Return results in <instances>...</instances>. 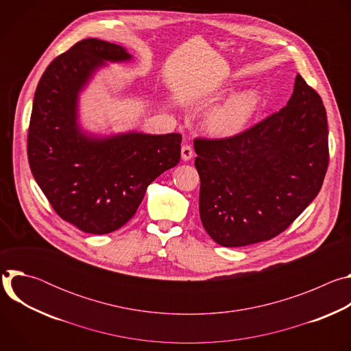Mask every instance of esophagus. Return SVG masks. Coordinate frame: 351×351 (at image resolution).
I'll return each mask as SVG.
<instances>
[{
    "mask_svg": "<svg viewBox=\"0 0 351 351\" xmlns=\"http://www.w3.org/2000/svg\"><path fill=\"white\" fill-rule=\"evenodd\" d=\"M193 154H194V152H193L191 145H189V144L182 145V160H183V161H189V160H191Z\"/></svg>",
    "mask_w": 351,
    "mask_h": 351,
    "instance_id": "34e87169",
    "label": "esophagus"
}]
</instances>
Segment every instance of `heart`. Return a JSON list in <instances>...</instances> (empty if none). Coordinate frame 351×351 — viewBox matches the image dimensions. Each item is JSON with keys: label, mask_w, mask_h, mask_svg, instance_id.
I'll list each match as a JSON object with an SVG mask.
<instances>
[{"label": "heart", "mask_w": 351, "mask_h": 351, "mask_svg": "<svg viewBox=\"0 0 351 351\" xmlns=\"http://www.w3.org/2000/svg\"><path fill=\"white\" fill-rule=\"evenodd\" d=\"M260 106V95L254 90H244L226 98L207 117L208 130L221 137L239 133L253 118Z\"/></svg>", "instance_id": "1"}]
</instances>
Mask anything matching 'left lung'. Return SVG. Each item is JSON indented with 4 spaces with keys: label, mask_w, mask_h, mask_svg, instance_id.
Masks as SVG:
<instances>
[{
    "label": "left lung",
    "mask_w": 351,
    "mask_h": 351,
    "mask_svg": "<svg viewBox=\"0 0 351 351\" xmlns=\"http://www.w3.org/2000/svg\"><path fill=\"white\" fill-rule=\"evenodd\" d=\"M199 218L223 247L269 240L319 193L329 164L319 94L297 75L287 106L225 138H194Z\"/></svg>",
    "instance_id": "1"
}]
</instances>
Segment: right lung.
I'll list each match as a JSON object with an SVG mask.
<instances>
[{"label": "right lung", "mask_w": 351, "mask_h": 351, "mask_svg": "<svg viewBox=\"0 0 351 351\" xmlns=\"http://www.w3.org/2000/svg\"><path fill=\"white\" fill-rule=\"evenodd\" d=\"M130 58L118 44L82 40L47 66L34 93L27 132L32 173L54 211L86 233L123 226L148 184L180 160L179 133L98 138L77 125L79 93L95 69Z\"/></svg>", "instance_id": "1"}]
</instances>
